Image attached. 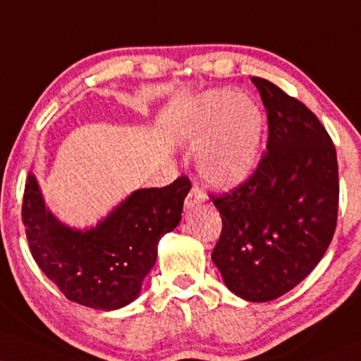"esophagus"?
<instances>
[{"label":"esophagus","instance_id":"esophagus-1","mask_svg":"<svg viewBox=\"0 0 361 361\" xmlns=\"http://www.w3.org/2000/svg\"><path fill=\"white\" fill-rule=\"evenodd\" d=\"M203 202H205V193L195 186V188H192V192L188 193V197H186V200H185V207H186V210H192L195 205H200V203H203Z\"/></svg>","mask_w":361,"mask_h":361}]
</instances>
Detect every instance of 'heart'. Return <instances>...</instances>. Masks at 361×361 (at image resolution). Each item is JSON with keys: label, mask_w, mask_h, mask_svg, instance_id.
Listing matches in <instances>:
<instances>
[{"label": "heart", "mask_w": 361, "mask_h": 361, "mask_svg": "<svg viewBox=\"0 0 361 361\" xmlns=\"http://www.w3.org/2000/svg\"><path fill=\"white\" fill-rule=\"evenodd\" d=\"M266 114L255 99L215 89L195 99L176 124V136L202 146L198 166L205 180L220 190H235L255 173L260 158Z\"/></svg>", "instance_id": "obj_1"}]
</instances>
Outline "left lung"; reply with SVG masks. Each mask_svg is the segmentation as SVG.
I'll return each instance as SVG.
<instances>
[{"instance_id": "obj_1", "label": "left lung", "mask_w": 361, "mask_h": 361, "mask_svg": "<svg viewBox=\"0 0 361 361\" xmlns=\"http://www.w3.org/2000/svg\"><path fill=\"white\" fill-rule=\"evenodd\" d=\"M252 82L267 111V153L245 185L212 197L224 222L212 260L235 296L267 302L323 259L340 183L336 149L318 117L272 82Z\"/></svg>"}]
</instances>
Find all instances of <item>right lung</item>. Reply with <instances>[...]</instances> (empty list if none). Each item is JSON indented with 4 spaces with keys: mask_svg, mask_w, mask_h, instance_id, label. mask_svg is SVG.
Returning <instances> with one entry per match:
<instances>
[{
    "mask_svg": "<svg viewBox=\"0 0 361 361\" xmlns=\"http://www.w3.org/2000/svg\"><path fill=\"white\" fill-rule=\"evenodd\" d=\"M190 188L180 176L164 188L136 190L95 227L80 230L51 214L30 171L21 215L35 262L73 302L102 311L128 306L154 266L159 238L180 224Z\"/></svg>",
    "mask_w": 361,
    "mask_h": 361,
    "instance_id": "obj_1",
    "label": "right lung"
}]
</instances>
